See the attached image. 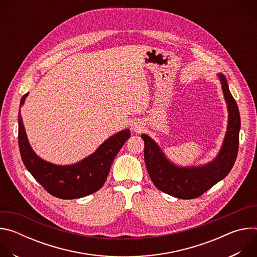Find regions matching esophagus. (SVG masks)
Returning <instances> with one entry per match:
<instances>
[{
    "instance_id": "obj_1",
    "label": "esophagus",
    "mask_w": 257,
    "mask_h": 257,
    "mask_svg": "<svg viewBox=\"0 0 257 257\" xmlns=\"http://www.w3.org/2000/svg\"><path fill=\"white\" fill-rule=\"evenodd\" d=\"M133 128H134L136 131H137V130H140V127H139L137 124H134V125H133Z\"/></svg>"
}]
</instances>
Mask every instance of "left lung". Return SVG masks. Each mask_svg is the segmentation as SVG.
Listing matches in <instances>:
<instances>
[{"label": "left lung", "instance_id": "8db88e82", "mask_svg": "<svg viewBox=\"0 0 257 257\" xmlns=\"http://www.w3.org/2000/svg\"><path fill=\"white\" fill-rule=\"evenodd\" d=\"M224 95L228 103L229 123L223 148L217 158L203 167L178 168L170 163L157 143L143 134L144 161L155 186L174 197L193 199L201 196L232 170L239 150V131L241 126L239 108L229 90L227 79L219 74Z\"/></svg>", "mask_w": 257, "mask_h": 257}]
</instances>
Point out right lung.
I'll list each match as a JSON object with an SVG mask.
<instances>
[{"label":"right lung","mask_w":257,"mask_h":257,"mask_svg":"<svg viewBox=\"0 0 257 257\" xmlns=\"http://www.w3.org/2000/svg\"><path fill=\"white\" fill-rule=\"evenodd\" d=\"M27 94L22 96L20 105L24 103ZM129 137L130 131L123 130L108 138L93 155L82 162L71 166H56L43 161L32 152L19 111L18 143L22 162L46 191L61 199L80 198L99 190L115 157Z\"/></svg>","instance_id":"right-lung-1"}]
</instances>
